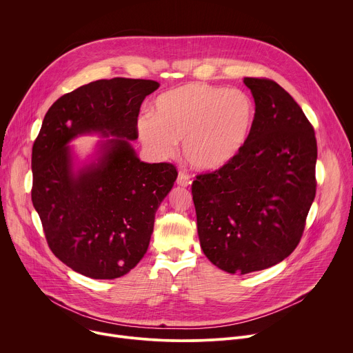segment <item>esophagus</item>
<instances>
[{
    "mask_svg": "<svg viewBox=\"0 0 353 353\" xmlns=\"http://www.w3.org/2000/svg\"><path fill=\"white\" fill-rule=\"evenodd\" d=\"M190 183H191L190 176L184 170H180L179 176H177V184L181 185V187H187Z\"/></svg>",
    "mask_w": 353,
    "mask_h": 353,
    "instance_id": "obj_1",
    "label": "esophagus"
}]
</instances>
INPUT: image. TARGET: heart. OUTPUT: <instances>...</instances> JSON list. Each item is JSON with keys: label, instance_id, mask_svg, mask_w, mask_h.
Returning <instances> with one entry per match:
<instances>
[{"label": "heart", "instance_id": "b5f03b06", "mask_svg": "<svg viewBox=\"0 0 353 353\" xmlns=\"http://www.w3.org/2000/svg\"><path fill=\"white\" fill-rule=\"evenodd\" d=\"M256 114L254 100L243 90L190 83L161 94L152 119H139L138 134L149 149L163 157L183 139L185 159L198 169L214 170L244 148Z\"/></svg>", "mask_w": 353, "mask_h": 353}]
</instances>
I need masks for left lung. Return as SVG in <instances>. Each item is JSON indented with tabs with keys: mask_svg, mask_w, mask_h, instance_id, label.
<instances>
[{
	"mask_svg": "<svg viewBox=\"0 0 353 353\" xmlns=\"http://www.w3.org/2000/svg\"><path fill=\"white\" fill-rule=\"evenodd\" d=\"M244 83L257 110L247 143L191 185L201 248L229 274L261 271L290 256L317 187V141L303 110L272 79Z\"/></svg>",
	"mask_w": 353,
	"mask_h": 353,
	"instance_id": "1",
	"label": "left lung"
}]
</instances>
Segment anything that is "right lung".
<instances>
[{
	"label": "right lung",
	"mask_w": 353,
	"mask_h": 353,
	"mask_svg": "<svg viewBox=\"0 0 353 353\" xmlns=\"http://www.w3.org/2000/svg\"><path fill=\"white\" fill-rule=\"evenodd\" d=\"M158 88L157 81L130 78L79 86L48 109L34 139L33 207L53 254L85 276L120 278L141 261L176 181L173 163H143L128 142L138 138L143 99ZM90 130L118 138L104 144L97 165L74 176L65 143Z\"/></svg>",
	"instance_id": "1"
}]
</instances>
